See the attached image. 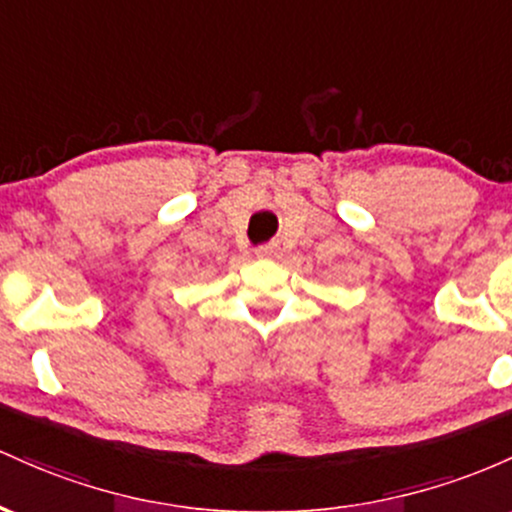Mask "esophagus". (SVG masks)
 Listing matches in <instances>:
<instances>
[{
  "label": "esophagus",
  "mask_w": 512,
  "mask_h": 512,
  "mask_svg": "<svg viewBox=\"0 0 512 512\" xmlns=\"http://www.w3.org/2000/svg\"><path fill=\"white\" fill-rule=\"evenodd\" d=\"M256 256H261V258H273V256H278V244H263V246H258Z\"/></svg>",
  "instance_id": "34e87169"
}]
</instances>
